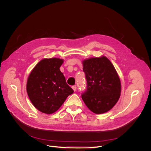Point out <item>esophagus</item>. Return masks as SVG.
Listing matches in <instances>:
<instances>
[{
  "label": "esophagus",
  "mask_w": 151,
  "mask_h": 151,
  "mask_svg": "<svg viewBox=\"0 0 151 151\" xmlns=\"http://www.w3.org/2000/svg\"><path fill=\"white\" fill-rule=\"evenodd\" d=\"M72 88L73 89V90H74V91H76V89H77V86H76V85L73 86L72 87Z\"/></svg>",
  "instance_id": "obj_1"
}]
</instances>
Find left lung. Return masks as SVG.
I'll return each mask as SVG.
<instances>
[{
  "label": "left lung",
  "mask_w": 151,
  "mask_h": 151,
  "mask_svg": "<svg viewBox=\"0 0 151 151\" xmlns=\"http://www.w3.org/2000/svg\"><path fill=\"white\" fill-rule=\"evenodd\" d=\"M87 88L82 99L91 111L101 114L108 111L118 101L121 83L115 67L104 56L83 62Z\"/></svg>",
  "instance_id": "obj_1"
}]
</instances>
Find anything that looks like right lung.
<instances>
[{
  "label": "right lung",
  "instance_id": "obj_1",
  "mask_svg": "<svg viewBox=\"0 0 151 151\" xmlns=\"http://www.w3.org/2000/svg\"><path fill=\"white\" fill-rule=\"evenodd\" d=\"M63 62L62 59L57 58L43 59L28 77L27 93L32 104L41 112H55L74 93L60 70Z\"/></svg>",
  "mask_w": 151,
  "mask_h": 151
}]
</instances>
